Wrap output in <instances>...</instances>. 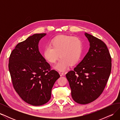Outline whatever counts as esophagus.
I'll return each instance as SVG.
<instances>
[{
    "mask_svg": "<svg viewBox=\"0 0 120 120\" xmlns=\"http://www.w3.org/2000/svg\"><path fill=\"white\" fill-rule=\"evenodd\" d=\"M59 74H60V76H63V75H64V73L63 72H61V71H60V72H59Z\"/></svg>",
    "mask_w": 120,
    "mask_h": 120,
    "instance_id": "obj_1",
    "label": "esophagus"
}]
</instances>
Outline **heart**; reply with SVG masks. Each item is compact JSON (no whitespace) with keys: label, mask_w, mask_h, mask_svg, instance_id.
<instances>
[{"label":"heart","mask_w":120,"mask_h":120,"mask_svg":"<svg viewBox=\"0 0 120 120\" xmlns=\"http://www.w3.org/2000/svg\"><path fill=\"white\" fill-rule=\"evenodd\" d=\"M82 50V41L77 37L61 35L53 38L50 42V46H46L43 50V56L50 64L55 63L56 70L64 71L71 65L77 63L81 56Z\"/></svg>","instance_id":"b5f03b06"}]
</instances>
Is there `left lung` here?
<instances>
[{
    "label": "left lung",
    "mask_w": 120,
    "mask_h": 120,
    "mask_svg": "<svg viewBox=\"0 0 120 120\" xmlns=\"http://www.w3.org/2000/svg\"><path fill=\"white\" fill-rule=\"evenodd\" d=\"M90 49L74 71L66 74L75 102L87 104L96 100L106 86L111 74V57L106 44L85 32Z\"/></svg>",
    "instance_id": "left-lung-1"
}]
</instances>
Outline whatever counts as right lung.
<instances>
[{"instance_id": "1", "label": "right lung", "mask_w": 120, "mask_h": 120, "mask_svg": "<svg viewBox=\"0 0 120 120\" xmlns=\"http://www.w3.org/2000/svg\"><path fill=\"white\" fill-rule=\"evenodd\" d=\"M46 34H34L18 43L9 59L14 89L24 101L35 106L48 102L54 83L60 77L39 51V41Z\"/></svg>"}]
</instances>
